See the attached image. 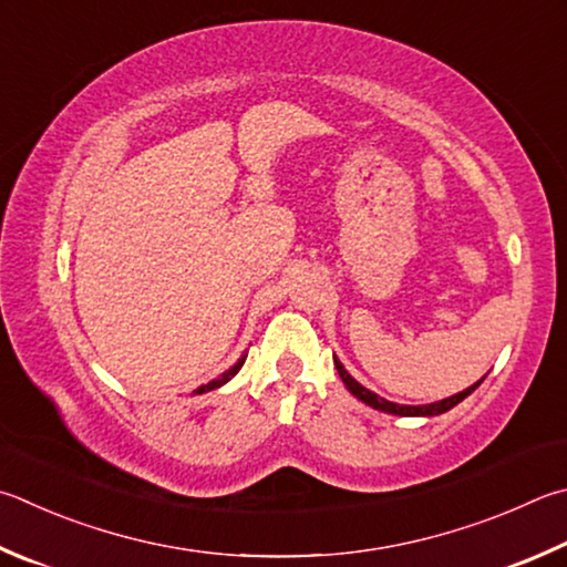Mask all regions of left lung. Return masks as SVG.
Segmentation results:
<instances>
[{
	"label": "left lung",
	"instance_id": "left-lung-1",
	"mask_svg": "<svg viewBox=\"0 0 567 567\" xmlns=\"http://www.w3.org/2000/svg\"><path fill=\"white\" fill-rule=\"evenodd\" d=\"M334 367H337V372H339V377H342V382H344V386L349 389V394H354L359 401H364L367 406H372V409H377V411H384V414H396V416H439V414H444V411H449V409H454L456 404H461L463 399H466L473 389H476L481 382H476L473 386H468V389H463V391H458V394H454V396H449V399H441V401H434V404H421V406H406V404H394V401H386V399H382L379 394H374V391H369L367 386H362L357 382V379L347 372V369L342 367V362H339V359L334 357Z\"/></svg>",
	"mask_w": 567,
	"mask_h": 567
}]
</instances>
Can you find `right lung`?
I'll list each match as a JSON object with an SVG mask.
<instances>
[{
    "mask_svg": "<svg viewBox=\"0 0 567 567\" xmlns=\"http://www.w3.org/2000/svg\"><path fill=\"white\" fill-rule=\"evenodd\" d=\"M245 357H248V354H243L240 359H238V364H233L230 369H228V372H223L218 379H213V382H208V384H203V386H198V389H195L193 391V394H205V391H213V389H218V386H223L225 382H230V379L235 377V374H238L240 372V367L245 364Z\"/></svg>",
    "mask_w": 567,
    "mask_h": 567,
    "instance_id": "add662e5",
    "label": "right lung"
}]
</instances>
